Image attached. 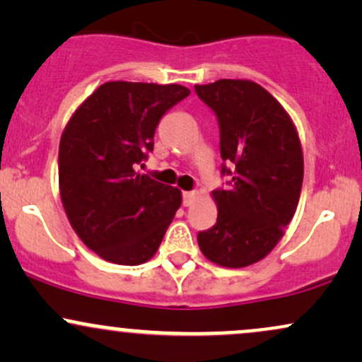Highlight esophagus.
<instances>
[{
  "label": "esophagus",
  "mask_w": 362,
  "mask_h": 362,
  "mask_svg": "<svg viewBox=\"0 0 362 362\" xmlns=\"http://www.w3.org/2000/svg\"><path fill=\"white\" fill-rule=\"evenodd\" d=\"M199 194L194 192V190H190V192H184V206H192L195 201H197Z\"/></svg>",
  "instance_id": "obj_1"
}]
</instances>
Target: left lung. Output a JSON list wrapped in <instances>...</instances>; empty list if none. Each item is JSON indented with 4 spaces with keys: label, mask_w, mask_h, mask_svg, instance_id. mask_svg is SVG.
I'll return each instance as SVG.
<instances>
[{
    "label": "left lung",
    "mask_w": 362,
    "mask_h": 362,
    "mask_svg": "<svg viewBox=\"0 0 362 362\" xmlns=\"http://www.w3.org/2000/svg\"><path fill=\"white\" fill-rule=\"evenodd\" d=\"M219 122L226 190H213L218 221L197 242L207 260L240 269L272 252L284 236L303 185V149L289 114L267 90L250 80L195 85Z\"/></svg>",
    "instance_id": "8db88e82"
}]
</instances>
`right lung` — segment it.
Instances as JSON below:
<instances>
[{
  "mask_svg": "<svg viewBox=\"0 0 362 362\" xmlns=\"http://www.w3.org/2000/svg\"><path fill=\"white\" fill-rule=\"evenodd\" d=\"M182 85L109 81L74 110L59 143L62 207L81 242L119 265L155 255L182 204L177 187L136 172L160 119L189 97Z\"/></svg>",
  "mask_w": 362,
  "mask_h": 362,
  "instance_id": "obj_1",
  "label": "right lung"
}]
</instances>
